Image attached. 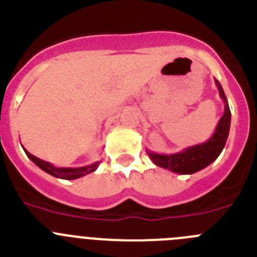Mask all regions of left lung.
<instances>
[{
    "mask_svg": "<svg viewBox=\"0 0 257 257\" xmlns=\"http://www.w3.org/2000/svg\"><path fill=\"white\" fill-rule=\"evenodd\" d=\"M215 83H216L217 90H219L220 97L224 101V114L220 118L213 135L207 142L188 147V148L178 152V153L160 154L153 153V152L147 149V153H148L149 158L153 161L154 165L160 166L162 169L170 170L172 172H176V174L190 175L207 167L220 156V153L225 147L226 139H228L231 114L228 99L224 94L221 85L217 79H215Z\"/></svg>",
    "mask_w": 257,
    "mask_h": 257,
    "instance_id": "obj_1",
    "label": "left lung"
}]
</instances>
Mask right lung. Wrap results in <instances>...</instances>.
I'll return each instance as SVG.
<instances>
[{
	"instance_id": "right-lung-1",
	"label": "right lung",
	"mask_w": 257,
	"mask_h": 257,
	"mask_svg": "<svg viewBox=\"0 0 257 257\" xmlns=\"http://www.w3.org/2000/svg\"><path fill=\"white\" fill-rule=\"evenodd\" d=\"M24 151H26V149H24ZM26 154L28 156L29 160L33 163H36L41 170H44L45 172L50 174L51 176H55V178L59 179H64V180H74V179L82 178V176L90 174V172H94L95 170L99 167V165H100V162L96 161V162L91 163V165L83 166V167H76V169H70V167H55L52 163L40 160V158H37L36 156L29 153L28 151H26Z\"/></svg>"
}]
</instances>
